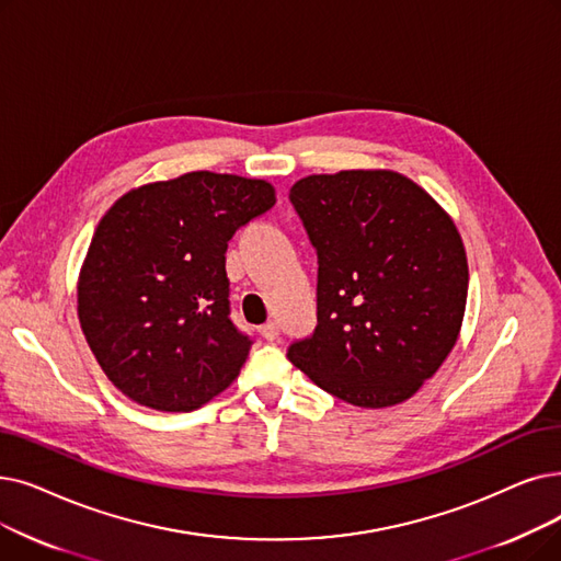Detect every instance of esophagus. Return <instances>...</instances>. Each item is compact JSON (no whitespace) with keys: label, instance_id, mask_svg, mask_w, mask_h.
I'll return each instance as SVG.
<instances>
[{"label":"esophagus","instance_id":"obj_1","mask_svg":"<svg viewBox=\"0 0 561 561\" xmlns=\"http://www.w3.org/2000/svg\"><path fill=\"white\" fill-rule=\"evenodd\" d=\"M259 332H261V336H263L265 341H277V339H279V325H277L275 321L261 325Z\"/></svg>","mask_w":561,"mask_h":561}]
</instances>
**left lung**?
<instances>
[{
    "instance_id": "1",
    "label": "left lung",
    "mask_w": 561,
    "mask_h": 561,
    "mask_svg": "<svg viewBox=\"0 0 561 561\" xmlns=\"http://www.w3.org/2000/svg\"><path fill=\"white\" fill-rule=\"evenodd\" d=\"M288 199L319 256V323L286 357L346 403H403L443 367L466 313L468 256L454 220L387 169L313 174Z\"/></svg>"
}]
</instances>
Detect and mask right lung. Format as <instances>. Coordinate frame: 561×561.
Here are the masks:
<instances>
[{"label":"right lung","instance_id":"add662e5","mask_svg":"<svg viewBox=\"0 0 561 561\" xmlns=\"http://www.w3.org/2000/svg\"><path fill=\"white\" fill-rule=\"evenodd\" d=\"M275 202L267 181L190 172L135 187L103 215L80 271L78 316L128 399L190 412L238 378L252 339L229 319L227 242Z\"/></svg>","mask_w":561,"mask_h":561}]
</instances>
